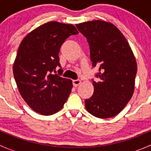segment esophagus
<instances>
[{"label":"esophagus","instance_id":"obj_1","mask_svg":"<svg viewBox=\"0 0 151 151\" xmlns=\"http://www.w3.org/2000/svg\"><path fill=\"white\" fill-rule=\"evenodd\" d=\"M80 83H81V81H80V80H74L72 81L73 85H74V87H77V85H79L80 84Z\"/></svg>","mask_w":151,"mask_h":151}]
</instances>
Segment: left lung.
<instances>
[{
    "mask_svg": "<svg viewBox=\"0 0 151 151\" xmlns=\"http://www.w3.org/2000/svg\"><path fill=\"white\" fill-rule=\"evenodd\" d=\"M87 39L93 67H99L93 80V95L85 99L88 112L99 118L115 116L133 95L137 71L136 60L127 40L112 23L101 20L76 25Z\"/></svg>",
    "mask_w": 151,
    "mask_h": 151,
    "instance_id": "left-lung-1",
    "label": "left lung"
}]
</instances>
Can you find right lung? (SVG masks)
Returning <instances> with one entry per match:
<instances>
[{"instance_id":"1","label":"right lung","mask_w":151,"mask_h":151,"mask_svg":"<svg viewBox=\"0 0 151 151\" xmlns=\"http://www.w3.org/2000/svg\"><path fill=\"white\" fill-rule=\"evenodd\" d=\"M77 34L73 25L49 22L28 33L21 42L13 66L14 77L22 97L35 112L52 115L66 101L72 82L54 73L56 67H61L60 47L67 38Z\"/></svg>"}]
</instances>
